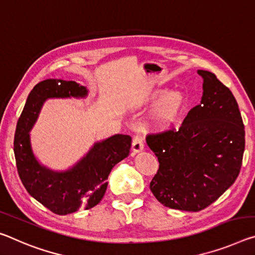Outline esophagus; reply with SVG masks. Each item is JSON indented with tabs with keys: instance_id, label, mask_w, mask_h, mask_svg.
Segmentation results:
<instances>
[{
	"instance_id": "34e87169",
	"label": "esophagus",
	"mask_w": 255,
	"mask_h": 255,
	"mask_svg": "<svg viewBox=\"0 0 255 255\" xmlns=\"http://www.w3.org/2000/svg\"><path fill=\"white\" fill-rule=\"evenodd\" d=\"M131 148L134 153H138L140 151H143L144 148V138L140 134H136L132 138V144H131Z\"/></svg>"
}]
</instances>
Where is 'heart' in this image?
Segmentation results:
<instances>
[{
	"label": "heart",
	"instance_id": "b5f03b06",
	"mask_svg": "<svg viewBox=\"0 0 255 255\" xmlns=\"http://www.w3.org/2000/svg\"><path fill=\"white\" fill-rule=\"evenodd\" d=\"M149 103H156L153 109L151 123L156 129L171 127L179 118L185 106V94L180 90H155L148 95Z\"/></svg>",
	"mask_w": 255,
	"mask_h": 255
}]
</instances>
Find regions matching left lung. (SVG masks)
Wrapping results in <instances>:
<instances>
[{
	"instance_id": "left-lung-1",
	"label": "left lung",
	"mask_w": 255,
	"mask_h": 255,
	"mask_svg": "<svg viewBox=\"0 0 255 255\" xmlns=\"http://www.w3.org/2000/svg\"><path fill=\"white\" fill-rule=\"evenodd\" d=\"M203 78V96L178 129L146 136L159 161L149 188L164 207L197 212L217 201L236 180L245 130L233 93L215 74Z\"/></svg>"
}]
</instances>
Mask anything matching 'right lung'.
<instances>
[{"label": "right lung", "instance_id": "right-lung-1", "mask_svg": "<svg viewBox=\"0 0 255 255\" xmlns=\"http://www.w3.org/2000/svg\"><path fill=\"white\" fill-rule=\"evenodd\" d=\"M86 87L76 82L46 79L28 95L14 134L13 151L20 179L27 192L55 215L64 216L88 210L103 199L112 168L127 157L131 137L117 134L95 143L78 163L66 171H53L36 160L29 131L43 103L52 98H85Z\"/></svg>", "mask_w": 255, "mask_h": 255}]
</instances>
